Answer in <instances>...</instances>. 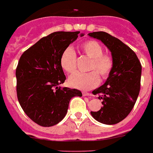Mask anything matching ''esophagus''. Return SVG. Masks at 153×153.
Wrapping results in <instances>:
<instances>
[{"label":"esophagus","instance_id":"obj_1","mask_svg":"<svg viewBox=\"0 0 153 153\" xmlns=\"http://www.w3.org/2000/svg\"><path fill=\"white\" fill-rule=\"evenodd\" d=\"M83 96H91V94L88 93V92H86V91H84V92H83Z\"/></svg>","mask_w":153,"mask_h":153}]
</instances>
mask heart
I'll return each instance as SVG.
<instances>
[{
    "label": "heart",
    "instance_id": "heart-1",
    "mask_svg": "<svg viewBox=\"0 0 153 153\" xmlns=\"http://www.w3.org/2000/svg\"><path fill=\"white\" fill-rule=\"evenodd\" d=\"M81 50L87 57L91 58L89 65V73H76L69 78L70 86L82 90H90L99 85L100 79L109 76L114 68V59L109 53H103V47L96 40H88L81 44ZM77 58L72 47H67L62 52L60 63L66 73H73L76 69Z\"/></svg>",
    "mask_w": 153,
    "mask_h": 153
}]
</instances>
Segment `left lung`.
I'll use <instances>...</instances> for the list:
<instances>
[{
	"label": "left lung",
	"instance_id": "1",
	"mask_svg": "<svg viewBox=\"0 0 153 153\" xmlns=\"http://www.w3.org/2000/svg\"><path fill=\"white\" fill-rule=\"evenodd\" d=\"M88 35L101 40L114 59L113 70L107 81L92 91L102 100V107L91 114L98 122L114 125L126 118L134 108L140 91L141 64L133 50L108 33L96 31Z\"/></svg>",
	"mask_w": 153,
	"mask_h": 153
}]
</instances>
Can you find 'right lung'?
<instances>
[{
  "mask_svg": "<svg viewBox=\"0 0 153 153\" xmlns=\"http://www.w3.org/2000/svg\"><path fill=\"white\" fill-rule=\"evenodd\" d=\"M79 34L51 33L24 51L19 58L16 69L17 98L25 114L41 126H52L61 122L71 99L82 96L77 89L59 87L66 79L60 63L61 55Z\"/></svg>",
  "mask_w": 153,
  "mask_h": 153,
  "instance_id": "1",
  "label": "right lung"
}]
</instances>
